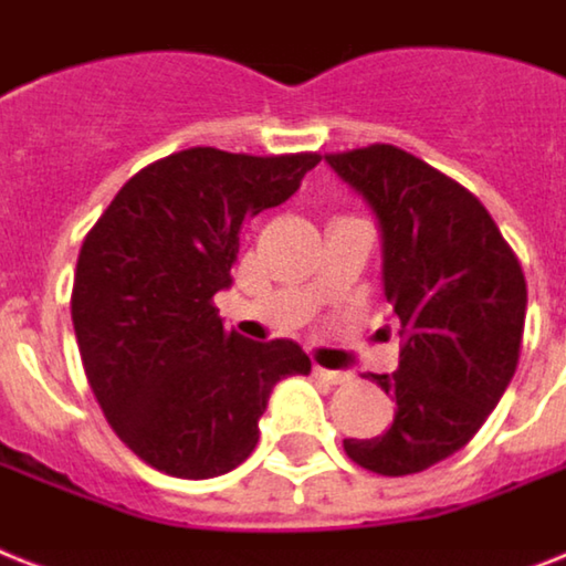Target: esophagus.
<instances>
[{
    "mask_svg": "<svg viewBox=\"0 0 566 566\" xmlns=\"http://www.w3.org/2000/svg\"><path fill=\"white\" fill-rule=\"evenodd\" d=\"M314 375L319 380H325V384H331V387H337V384H348V380H352V375H348V371L323 369V366H314Z\"/></svg>",
    "mask_w": 566,
    "mask_h": 566,
    "instance_id": "34e87169",
    "label": "esophagus"
}]
</instances>
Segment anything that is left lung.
Instances as JSON below:
<instances>
[{
    "mask_svg": "<svg viewBox=\"0 0 566 566\" xmlns=\"http://www.w3.org/2000/svg\"><path fill=\"white\" fill-rule=\"evenodd\" d=\"M325 163L378 218L384 296L401 325L398 369L366 375L395 398L392 427L343 448L375 474H418L465 448L506 392L526 279L485 206L407 150L369 145Z\"/></svg>",
    "mask_w": 566,
    "mask_h": 566,
    "instance_id": "left-lung-1",
    "label": "left lung"
}]
</instances>
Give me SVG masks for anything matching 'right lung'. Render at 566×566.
I'll return each instance as SVG.
<instances>
[{
    "mask_svg": "<svg viewBox=\"0 0 566 566\" xmlns=\"http://www.w3.org/2000/svg\"><path fill=\"white\" fill-rule=\"evenodd\" d=\"M319 154L188 148L142 168L84 238L72 325L109 427L156 471L209 480L259 444V418L311 360L293 339L223 328L243 220L282 206Z\"/></svg>",
    "mask_w": 566,
    "mask_h": 566,
    "instance_id": "obj_1",
    "label": "right lung"
}]
</instances>
